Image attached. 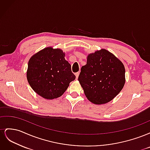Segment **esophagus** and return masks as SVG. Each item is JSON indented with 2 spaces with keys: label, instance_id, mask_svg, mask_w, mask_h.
I'll return each instance as SVG.
<instances>
[{
  "label": "esophagus",
  "instance_id": "34e87169",
  "mask_svg": "<svg viewBox=\"0 0 150 150\" xmlns=\"http://www.w3.org/2000/svg\"><path fill=\"white\" fill-rule=\"evenodd\" d=\"M79 74V72H76V73H75V76H76V79H78V78Z\"/></svg>",
  "mask_w": 150,
  "mask_h": 150
}]
</instances>
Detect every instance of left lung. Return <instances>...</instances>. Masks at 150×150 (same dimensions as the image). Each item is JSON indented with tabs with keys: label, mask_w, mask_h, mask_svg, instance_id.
Here are the masks:
<instances>
[{
	"label": "left lung",
	"mask_w": 150,
	"mask_h": 150,
	"mask_svg": "<svg viewBox=\"0 0 150 150\" xmlns=\"http://www.w3.org/2000/svg\"><path fill=\"white\" fill-rule=\"evenodd\" d=\"M78 81L88 100L96 104L111 101L125 84V68L114 54L102 49L88 54Z\"/></svg>",
	"instance_id": "obj_1"
}]
</instances>
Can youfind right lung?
<instances>
[{"mask_svg": "<svg viewBox=\"0 0 150 150\" xmlns=\"http://www.w3.org/2000/svg\"><path fill=\"white\" fill-rule=\"evenodd\" d=\"M61 49L47 47L35 53L28 62L27 79L34 92L46 99L61 96L76 79Z\"/></svg>", "mask_w": 150, "mask_h": 150, "instance_id": "obj_1", "label": "right lung"}]
</instances>
